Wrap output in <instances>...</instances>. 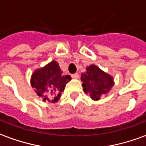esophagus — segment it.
<instances>
[{
	"label": "esophagus",
	"instance_id": "34e87169",
	"mask_svg": "<svg viewBox=\"0 0 146 146\" xmlns=\"http://www.w3.org/2000/svg\"><path fill=\"white\" fill-rule=\"evenodd\" d=\"M72 77L74 78V79H78L79 78V74L78 73H74V74H72Z\"/></svg>",
	"mask_w": 146,
	"mask_h": 146
}]
</instances>
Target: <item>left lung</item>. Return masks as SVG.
I'll use <instances>...</instances> for the list:
<instances>
[{"instance_id":"8db88e82","label":"left lung","mask_w":146,"mask_h":146,"mask_svg":"<svg viewBox=\"0 0 146 146\" xmlns=\"http://www.w3.org/2000/svg\"><path fill=\"white\" fill-rule=\"evenodd\" d=\"M80 79L83 82L84 92L93 100H99L114 85L113 77L95 65L88 66L86 72L81 74Z\"/></svg>"}]
</instances>
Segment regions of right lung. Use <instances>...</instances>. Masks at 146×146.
Segmentation results:
<instances>
[{
  "instance_id": "1",
  "label": "right lung",
  "mask_w": 146,
  "mask_h": 146,
  "mask_svg": "<svg viewBox=\"0 0 146 146\" xmlns=\"http://www.w3.org/2000/svg\"><path fill=\"white\" fill-rule=\"evenodd\" d=\"M62 73L58 63L55 61L33 73L31 80V86L34 88L35 92L38 96L43 97V101L48 100L51 103H56L59 100L61 92L64 91L66 84L71 80L70 75L63 76ZM46 91H49L54 96L52 100H49L44 96Z\"/></svg>"
}]
</instances>
